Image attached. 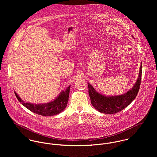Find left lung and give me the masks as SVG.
<instances>
[{
  "label": "left lung",
  "mask_w": 157,
  "mask_h": 157,
  "mask_svg": "<svg viewBox=\"0 0 157 157\" xmlns=\"http://www.w3.org/2000/svg\"><path fill=\"white\" fill-rule=\"evenodd\" d=\"M141 73L142 63L140 64L138 77L134 86L131 90L121 95L107 96L101 94L98 92L88 83L89 95L93 107L98 111L107 114L115 113L126 108L133 101L138 92L141 83Z\"/></svg>",
  "instance_id": "1"
}]
</instances>
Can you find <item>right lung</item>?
Segmentation results:
<instances>
[{
	"label": "right lung",
	"mask_w": 157,
	"mask_h": 157,
	"mask_svg": "<svg viewBox=\"0 0 157 157\" xmlns=\"http://www.w3.org/2000/svg\"><path fill=\"white\" fill-rule=\"evenodd\" d=\"M70 87L71 86H69L65 90H62L54 100L40 104L25 102L15 91L14 94L18 100L31 112L42 116H52L62 112L67 107Z\"/></svg>",
	"instance_id": "add662e5"
}]
</instances>
